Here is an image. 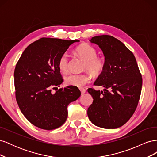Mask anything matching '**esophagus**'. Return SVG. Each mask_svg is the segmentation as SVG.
Returning <instances> with one entry per match:
<instances>
[{"instance_id": "34e87169", "label": "esophagus", "mask_w": 157, "mask_h": 157, "mask_svg": "<svg viewBox=\"0 0 157 157\" xmlns=\"http://www.w3.org/2000/svg\"><path fill=\"white\" fill-rule=\"evenodd\" d=\"M80 92H81V94H84L85 92H86V90H85L84 88H80Z\"/></svg>"}]
</instances>
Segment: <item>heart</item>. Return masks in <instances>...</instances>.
<instances>
[{"label":"heart","instance_id":"heart-1","mask_svg":"<svg viewBox=\"0 0 157 157\" xmlns=\"http://www.w3.org/2000/svg\"><path fill=\"white\" fill-rule=\"evenodd\" d=\"M76 52L80 58L84 61L83 69L88 70L94 77L100 75L105 69V61L100 57L97 56L96 48L88 44L79 46ZM58 67L63 73H67L69 69V60L67 54H63L58 61ZM91 80V76L88 73H71L66 76V84L76 87H82Z\"/></svg>","mask_w":157,"mask_h":157}]
</instances>
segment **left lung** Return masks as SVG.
<instances>
[{
	"label": "left lung",
	"mask_w": 157,
	"mask_h": 157,
	"mask_svg": "<svg viewBox=\"0 0 157 157\" xmlns=\"http://www.w3.org/2000/svg\"><path fill=\"white\" fill-rule=\"evenodd\" d=\"M105 56V69L94 85L103 91L88 89L94 101L87 114L94 125L114 129L124 125L134 113L140 100L142 77L134 55L116 38L110 35L92 37Z\"/></svg>",
	"instance_id": "left-lung-1"
}]
</instances>
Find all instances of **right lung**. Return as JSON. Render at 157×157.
Returning <instances> with one entry per match:
<instances>
[{
    "mask_svg": "<svg viewBox=\"0 0 157 157\" xmlns=\"http://www.w3.org/2000/svg\"><path fill=\"white\" fill-rule=\"evenodd\" d=\"M78 40L42 38L28 46L14 70L16 99L23 115L32 124L51 130L62 126L67 106L80 96L78 88L58 87L63 79L58 67L60 57ZM56 92L52 93L51 90Z\"/></svg>",
    "mask_w": 157,
    "mask_h": 157,
    "instance_id": "obj_1",
    "label": "right lung"
}]
</instances>
